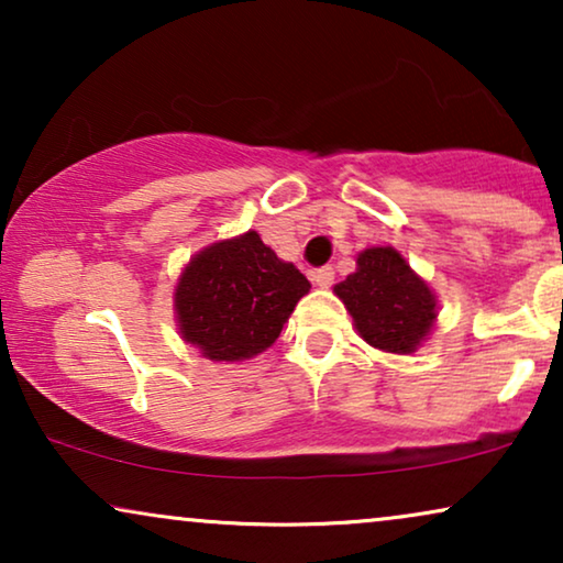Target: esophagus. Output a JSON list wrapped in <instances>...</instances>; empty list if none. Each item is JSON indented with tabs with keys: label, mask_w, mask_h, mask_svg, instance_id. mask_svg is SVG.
Wrapping results in <instances>:
<instances>
[{
	"label": "esophagus",
	"mask_w": 563,
	"mask_h": 563,
	"mask_svg": "<svg viewBox=\"0 0 563 563\" xmlns=\"http://www.w3.org/2000/svg\"><path fill=\"white\" fill-rule=\"evenodd\" d=\"M312 279H314V284H318V287L328 289L330 284H333V279H335V272H333V266H322V268H318V272L312 274Z\"/></svg>",
	"instance_id": "esophagus-1"
}]
</instances>
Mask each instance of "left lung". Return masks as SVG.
I'll list each match as a JSON object with an SVG mask.
<instances>
[{
	"mask_svg": "<svg viewBox=\"0 0 563 563\" xmlns=\"http://www.w3.org/2000/svg\"><path fill=\"white\" fill-rule=\"evenodd\" d=\"M333 291L353 318L356 333L384 353L410 356L435 328V291L391 245L361 251L356 272Z\"/></svg>",
	"mask_w": 563,
	"mask_h": 563,
	"instance_id": "left-lung-1",
	"label": "left lung"
}]
</instances>
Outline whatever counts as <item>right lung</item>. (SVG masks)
<instances>
[{"mask_svg":"<svg viewBox=\"0 0 563 563\" xmlns=\"http://www.w3.org/2000/svg\"><path fill=\"white\" fill-rule=\"evenodd\" d=\"M310 282L282 261L256 230L197 251L174 287L184 343L218 364L249 361L279 338Z\"/></svg>","mask_w":563,"mask_h":563,"instance_id":"right-lung-1","label":"right lung"}]
</instances>
